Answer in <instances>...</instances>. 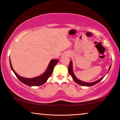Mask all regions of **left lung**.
<instances>
[{
  "label": "left lung",
  "instance_id": "1",
  "mask_svg": "<svg viewBox=\"0 0 120 120\" xmlns=\"http://www.w3.org/2000/svg\"><path fill=\"white\" fill-rule=\"evenodd\" d=\"M111 67V65L110 66H109V69H110V68ZM68 71L69 73V74L71 76L72 78V79L74 80V82H76L77 84H78L80 85H82V86H87V87H89V86H93V85H95V84H96L97 83L99 82L100 81H101V80L103 79V78H104V77H101V79H99V80H97V81H95L94 82H82V81H81L80 80L78 79V78H77L75 76V74H74V72H73V69H72V61H70V64L69 65V68H68Z\"/></svg>",
  "mask_w": 120,
  "mask_h": 120
}]
</instances>
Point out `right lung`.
Here are the masks:
<instances>
[{
    "instance_id": "right-lung-1",
    "label": "right lung",
    "mask_w": 120,
    "mask_h": 120,
    "mask_svg": "<svg viewBox=\"0 0 120 120\" xmlns=\"http://www.w3.org/2000/svg\"><path fill=\"white\" fill-rule=\"evenodd\" d=\"M58 62L59 60L57 59L51 60L50 61L45 71L44 72L43 74L38 77H34V78H27L19 76V75L15 71V70H14L13 67L11 66V60L9 59L10 66H11V70H13V71L16 75V76L17 77V78L19 79L22 82H23V84L26 85H27L28 86H38L44 84V83L47 81L48 78H49L53 72V70L54 66L57 64V63Z\"/></svg>"
}]
</instances>
